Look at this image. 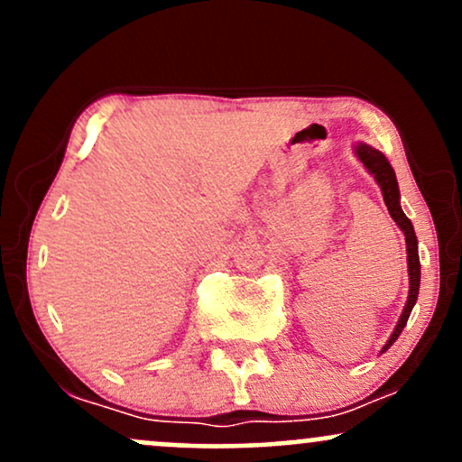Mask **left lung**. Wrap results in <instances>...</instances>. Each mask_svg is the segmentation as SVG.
Here are the masks:
<instances>
[{"mask_svg":"<svg viewBox=\"0 0 462 462\" xmlns=\"http://www.w3.org/2000/svg\"><path fill=\"white\" fill-rule=\"evenodd\" d=\"M356 153H358L360 162H363L365 167H367L369 171L374 173V178L378 180L380 189H383V195H384V204H386V208H389V215L393 217L395 224L402 227V232H404L406 247H408L406 252H408V275H411V291H408L406 309H404V312H402L400 321H397V326H395L393 334H391V338L386 341V346L383 347V352H386V349H389L397 341V337H400L402 330H404L408 317H411L412 306H415L417 295H419V280H421V264H419L415 230H412L411 219H408V217L404 215V210H402V206H400V189H397V180H395L393 167H391V162L386 161V156L383 152L374 150V147H369V145H358Z\"/></svg>","mask_w":462,"mask_h":462,"instance_id":"obj_1","label":"left lung"}]
</instances>
